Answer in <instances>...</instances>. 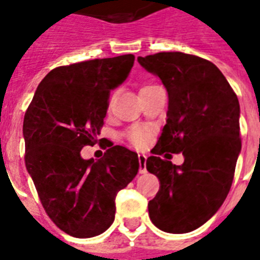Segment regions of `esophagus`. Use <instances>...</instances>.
<instances>
[{"mask_svg":"<svg viewBox=\"0 0 260 260\" xmlns=\"http://www.w3.org/2000/svg\"><path fill=\"white\" fill-rule=\"evenodd\" d=\"M138 162H140V173H146V155L138 154Z\"/></svg>","mask_w":260,"mask_h":260,"instance_id":"obj_1","label":"esophagus"}]
</instances>
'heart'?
I'll use <instances>...</instances> for the list:
<instances>
[{
	"label": "heart",
	"mask_w": 260,
	"mask_h": 260,
	"mask_svg": "<svg viewBox=\"0 0 260 260\" xmlns=\"http://www.w3.org/2000/svg\"><path fill=\"white\" fill-rule=\"evenodd\" d=\"M149 86H143L141 90H145ZM126 137H127V140L134 145V146H143L147 141V130L142 126H133L127 130L126 133Z\"/></svg>",
	"instance_id": "obj_1"
}]
</instances>
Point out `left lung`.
<instances>
[{
  "label": "left lung",
  "instance_id": "8db88e82",
  "mask_svg": "<svg viewBox=\"0 0 260 260\" xmlns=\"http://www.w3.org/2000/svg\"><path fill=\"white\" fill-rule=\"evenodd\" d=\"M168 91L169 106L158 142L146 159L159 190L149 201L155 227L185 234L208 221L232 185L240 140V106L235 91L209 60L182 52L138 57ZM182 152L184 164L173 166L166 153ZM165 154L168 160L161 159Z\"/></svg>",
  "mask_w": 260,
  "mask_h": 260
}]
</instances>
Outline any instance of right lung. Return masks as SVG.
<instances>
[{"instance_id": "right-lung-1", "label": "right lung", "mask_w": 260, "mask_h": 260, "mask_svg": "<svg viewBox=\"0 0 260 260\" xmlns=\"http://www.w3.org/2000/svg\"><path fill=\"white\" fill-rule=\"evenodd\" d=\"M134 60L122 55L55 68L25 113V166L47 215L74 238L101 235L113 224L117 193L140 168L136 151L119 145L98 161L80 155L98 142L110 92L127 78Z\"/></svg>"}]
</instances>
